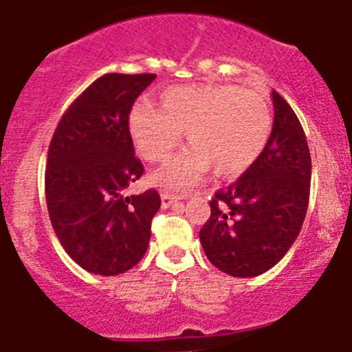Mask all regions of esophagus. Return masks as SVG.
Instances as JSON below:
<instances>
[{"mask_svg":"<svg viewBox=\"0 0 352 352\" xmlns=\"http://www.w3.org/2000/svg\"><path fill=\"white\" fill-rule=\"evenodd\" d=\"M179 199H182V196L175 195V192H161V204H163L164 208L173 205L175 201H179Z\"/></svg>","mask_w":352,"mask_h":352,"instance_id":"34e87169","label":"esophagus"}]
</instances>
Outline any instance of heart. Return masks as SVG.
Returning a JSON list of instances; mask_svg holds the SVG:
<instances>
[{
    "instance_id": "obj_1",
    "label": "heart",
    "mask_w": 352,
    "mask_h": 352,
    "mask_svg": "<svg viewBox=\"0 0 352 352\" xmlns=\"http://www.w3.org/2000/svg\"><path fill=\"white\" fill-rule=\"evenodd\" d=\"M161 109L138 101L129 112V135L145 161L168 160L186 137L191 147L153 173L166 189H188L215 168L239 177L261 157L272 131L267 100L233 84L175 85L161 94Z\"/></svg>"
}]
</instances>
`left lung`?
I'll use <instances>...</instances> for the list:
<instances>
[{"label":"left lung","instance_id":"obj_1","mask_svg":"<svg viewBox=\"0 0 352 352\" xmlns=\"http://www.w3.org/2000/svg\"><path fill=\"white\" fill-rule=\"evenodd\" d=\"M274 126L261 157L210 199L199 230L208 261L233 277L275 267L298 236L310 195L309 145L298 117L275 91Z\"/></svg>","mask_w":352,"mask_h":352}]
</instances>
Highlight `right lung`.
<instances>
[{
	"instance_id": "obj_1",
	"label": "right lung",
	"mask_w": 352,
	"mask_h": 352,
	"mask_svg": "<svg viewBox=\"0 0 352 352\" xmlns=\"http://www.w3.org/2000/svg\"><path fill=\"white\" fill-rule=\"evenodd\" d=\"M154 78L103 75L68 107L50 140V223L69 258L91 274H124L148 247L160 195L156 189L131 196L124 191L144 175L129 135V112Z\"/></svg>"
}]
</instances>
